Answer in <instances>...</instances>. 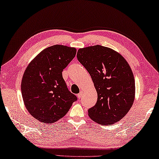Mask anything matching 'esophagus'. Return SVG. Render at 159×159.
Listing matches in <instances>:
<instances>
[{
	"instance_id": "esophagus-1",
	"label": "esophagus",
	"mask_w": 159,
	"mask_h": 159,
	"mask_svg": "<svg viewBox=\"0 0 159 159\" xmlns=\"http://www.w3.org/2000/svg\"><path fill=\"white\" fill-rule=\"evenodd\" d=\"M82 96H83V92L80 91V93L78 94V98H79V99H80V98L82 97Z\"/></svg>"
}]
</instances>
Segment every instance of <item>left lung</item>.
<instances>
[{
    "label": "left lung",
    "instance_id": "obj_1",
    "mask_svg": "<svg viewBox=\"0 0 159 159\" xmlns=\"http://www.w3.org/2000/svg\"><path fill=\"white\" fill-rule=\"evenodd\" d=\"M77 59L91 76L97 101L88 110L91 119L110 125L127 113L135 99V80L128 62L112 48L95 45L79 48Z\"/></svg>",
    "mask_w": 159,
    "mask_h": 159
}]
</instances>
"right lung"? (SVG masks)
<instances>
[{
	"label": "right lung",
	"mask_w": 159,
	"mask_h": 159,
	"mask_svg": "<svg viewBox=\"0 0 159 159\" xmlns=\"http://www.w3.org/2000/svg\"><path fill=\"white\" fill-rule=\"evenodd\" d=\"M76 53L73 47L51 46L40 52L25 69L21 86L23 100L29 113L41 122H57L77 100L62 74Z\"/></svg>",
	"instance_id": "add662e5"
}]
</instances>
